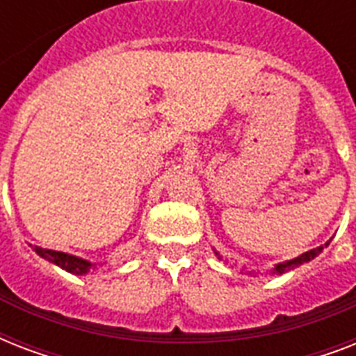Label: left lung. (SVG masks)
<instances>
[{
  "label": "left lung",
  "mask_w": 356,
  "mask_h": 356,
  "mask_svg": "<svg viewBox=\"0 0 356 356\" xmlns=\"http://www.w3.org/2000/svg\"><path fill=\"white\" fill-rule=\"evenodd\" d=\"M321 249L323 248H316V249H310V251H307V253H303L301 257H298V259L293 260H288V262H282V264H277L275 266V273H284V271L288 270H293L296 266L303 264V262H309V260H312L314 257H318V254L321 253Z\"/></svg>",
  "instance_id": "obj_1"
}]
</instances>
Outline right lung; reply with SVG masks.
I'll return each mask as SVG.
<instances>
[{
    "label": "right lung",
    "mask_w": 356,
    "mask_h": 356,
    "mask_svg": "<svg viewBox=\"0 0 356 356\" xmlns=\"http://www.w3.org/2000/svg\"><path fill=\"white\" fill-rule=\"evenodd\" d=\"M31 248L35 249L42 259L49 260V262H53V264L60 266L63 270L70 271V273H75V275H83V273H86V271L90 270L92 264L88 262V260L77 259V257H74V254L60 253V251H51V249L38 248V245H31Z\"/></svg>",
    "instance_id": "right-lung-1"
}]
</instances>
